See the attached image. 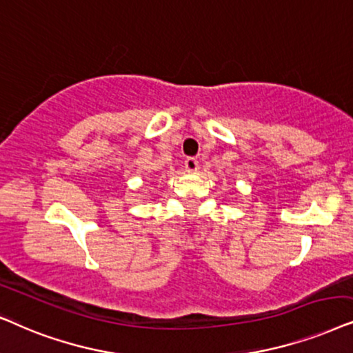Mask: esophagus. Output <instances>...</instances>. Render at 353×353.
I'll use <instances>...</instances> for the list:
<instances>
[{"mask_svg": "<svg viewBox=\"0 0 353 353\" xmlns=\"http://www.w3.org/2000/svg\"><path fill=\"white\" fill-rule=\"evenodd\" d=\"M184 164H185V169L189 172H195L196 169H199V159H196V158H192V157L185 158Z\"/></svg>", "mask_w": 353, "mask_h": 353, "instance_id": "34e87169", "label": "esophagus"}]
</instances>
